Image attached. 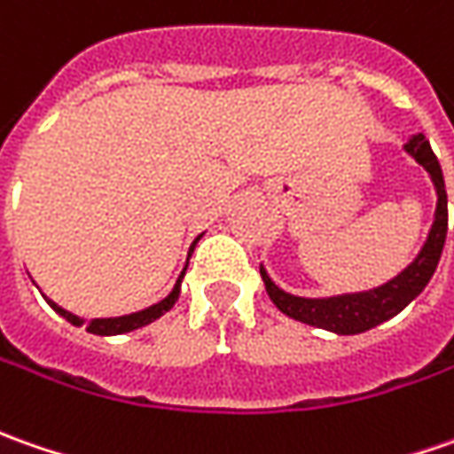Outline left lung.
<instances>
[{
	"mask_svg": "<svg viewBox=\"0 0 454 454\" xmlns=\"http://www.w3.org/2000/svg\"><path fill=\"white\" fill-rule=\"evenodd\" d=\"M407 150L414 155V160L425 165V170L430 173L437 188V213H434V223H432L430 239L425 243V248L419 251V256L414 258L397 278H392L389 284H384L380 289L367 291V294H349V296H334V299H299L291 296L286 291H281L269 274L261 269V278L266 284V294L271 296V301L278 306V311H284L286 317L296 321H304L319 329H329L336 334H359L367 332L372 326L382 324L399 314L404 306L412 301L419 291L427 286V281L434 274L440 256H442V246L447 236V193L445 178H442V168L437 163V155L432 153L430 143L425 140V135H417Z\"/></svg>",
	"mask_w": 454,
	"mask_h": 454,
	"instance_id": "1",
	"label": "left lung"
}]
</instances>
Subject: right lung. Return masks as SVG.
I'll return each mask as SVG.
<instances>
[{
	"mask_svg": "<svg viewBox=\"0 0 454 454\" xmlns=\"http://www.w3.org/2000/svg\"><path fill=\"white\" fill-rule=\"evenodd\" d=\"M198 239H200V236H198ZM198 239L193 241V246H191V254H193V248H196ZM185 269H188V263H185ZM185 269H183V274H180V278L176 281V289L170 291L160 304H153L150 309H143V311H137V314H128V317H118V319H90L87 321V332H90V334H100V336L125 334V332L140 329V326H145V324H150V321H155L158 317H163L165 311H168V309H173V304L178 301L180 281H183V276H185ZM47 301H50V299H47ZM50 306L55 309L59 317H65L70 324H74V326H80V324H82L80 317H74V314H70V311L59 309L55 301H50Z\"/></svg>",
	"mask_w": 454,
	"mask_h": 454,
	"instance_id": "1",
	"label": "right lung"
}]
</instances>
